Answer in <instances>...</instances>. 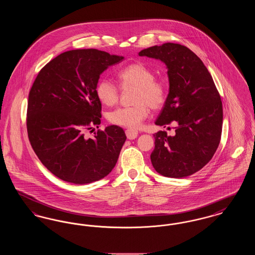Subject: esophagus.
<instances>
[{
  "label": "esophagus",
  "mask_w": 255,
  "mask_h": 255,
  "mask_svg": "<svg viewBox=\"0 0 255 255\" xmlns=\"http://www.w3.org/2000/svg\"><path fill=\"white\" fill-rule=\"evenodd\" d=\"M125 133H126L128 139H134L137 136V133H137V131L133 130V129H127L125 131Z\"/></svg>",
  "instance_id": "obj_1"
}]
</instances>
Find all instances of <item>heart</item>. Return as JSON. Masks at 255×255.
I'll use <instances>...</instances> for the list:
<instances>
[{
    "instance_id": "1",
    "label": "heart",
    "mask_w": 255,
    "mask_h": 255,
    "mask_svg": "<svg viewBox=\"0 0 255 255\" xmlns=\"http://www.w3.org/2000/svg\"><path fill=\"white\" fill-rule=\"evenodd\" d=\"M118 78L122 89L134 88L132 102L133 106L122 107L110 112L108 121L113 124L137 128L143 122L151 110L160 109L167 98L165 84L156 79L154 71L142 62H134L118 73ZM96 94L99 101L106 106H114L119 102L120 90L107 79L97 83Z\"/></svg>"
}]
</instances>
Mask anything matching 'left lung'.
Returning <instances> with one entry per match:
<instances>
[{"mask_svg":"<svg viewBox=\"0 0 255 255\" xmlns=\"http://www.w3.org/2000/svg\"><path fill=\"white\" fill-rule=\"evenodd\" d=\"M138 55L166 65L169 94L155 123L177 124L174 135L165 131L154 134L152 164L164 177L190 176L208 163L220 143L223 105L218 90L203 61L185 46L165 43Z\"/></svg>","mask_w":255,"mask_h":255,"instance_id":"left-lung-1","label":"left lung"}]
</instances>
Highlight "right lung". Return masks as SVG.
I'll return each mask as SVG.
<instances>
[{
    "mask_svg": "<svg viewBox=\"0 0 255 255\" xmlns=\"http://www.w3.org/2000/svg\"><path fill=\"white\" fill-rule=\"evenodd\" d=\"M122 56L95 49H73L49 61L39 72L27 101L26 129L38 158L57 178L86 184L106 177L126 140L123 129L100 124L96 88L100 74Z\"/></svg>",
    "mask_w": 255,
    "mask_h": 255,
    "instance_id": "add662e5",
    "label": "right lung"
}]
</instances>
